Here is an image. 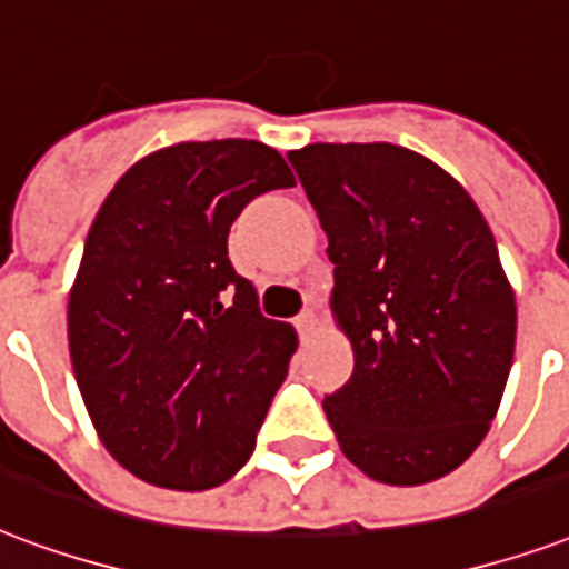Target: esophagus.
Returning <instances> with one entry per match:
<instances>
[{
    "label": "esophagus",
    "mask_w": 569,
    "mask_h": 569,
    "mask_svg": "<svg viewBox=\"0 0 569 569\" xmlns=\"http://www.w3.org/2000/svg\"><path fill=\"white\" fill-rule=\"evenodd\" d=\"M295 328L301 331V337H310V333L319 328V316H316L313 310H303V313L295 319Z\"/></svg>",
    "instance_id": "34e87169"
}]
</instances>
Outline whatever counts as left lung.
Instances as JSON below:
<instances>
[{
	"mask_svg": "<svg viewBox=\"0 0 569 569\" xmlns=\"http://www.w3.org/2000/svg\"><path fill=\"white\" fill-rule=\"evenodd\" d=\"M333 262L331 310L355 352L325 397L342 453L390 487L466 462L489 432L516 346V298L462 184L390 142L289 151Z\"/></svg>",
	"mask_w": 569,
	"mask_h": 569,
	"instance_id": "left-lung-1",
	"label": "left lung"
}]
</instances>
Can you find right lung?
Returning a JSON list of instances; mask_svg holds the SVG:
<instances>
[{"instance_id":"add662e5","label":"right lung","mask_w":569,"mask_h":569,"mask_svg":"<svg viewBox=\"0 0 569 569\" xmlns=\"http://www.w3.org/2000/svg\"><path fill=\"white\" fill-rule=\"evenodd\" d=\"M292 184L266 142H179L94 217L68 298L73 376L103 448L146 483L211 489L253 453L298 333L259 313L227 238L250 199Z\"/></svg>"}]
</instances>
